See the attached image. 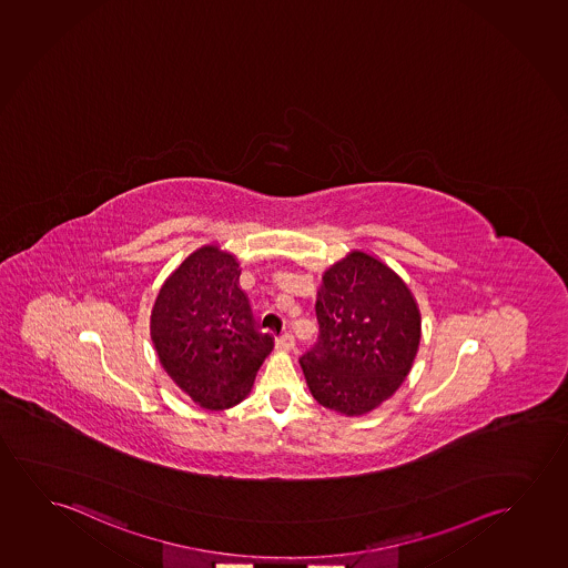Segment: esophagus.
<instances>
[{"mask_svg": "<svg viewBox=\"0 0 568 568\" xmlns=\"http://www.w3.org/2000/svg\"><path fill=\"white\" fill-rule=\"evenodd\" d=\"M275 344L280 349H293L295 347V336L291 334V332H285V334H281L277 339H275Z\"/></svg>", "mask_w": 568, "mask_h": 568, "instance_id": "esophagus-1", "label": "esophagus"}]
</instances>
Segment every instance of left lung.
I'll return each mask as SVG.
<instances>
[{
    "label": "left lung",
    "instance_id": "obj_1",
    "mask_svg": "<svg viewBox=\"0 0 568 568\" xmlns=\"http://www.w3.org/2000/svg\"><path fill=\"white\" fill-rule=\"evenodd\" d=\"M321 336L301 357L324 408L362 416L395 395L418 352L422 322L410 288L377 257L354 250L322 275Z\"/></svg>",
    "mask_w": 568,
    "mask_h": 568
}]
</instances>
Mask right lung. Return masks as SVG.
<instances>
[{"label": "right lung", "mask_w": 568, "mask_h": 568, "mask_svg": "<svg viewBox=\"0 0 568 568\" xmlns=\"http://www.w3.org/2000/svg\"><path fill=\"white\" fill-rule=\"evenodd\" d=\"M239 280L234 255L199 247L165 280L152 308L150 334L162 367L205 410L242 403L272 354L273 337L255 329Z\"/></svg>", "instance_id": "right-lung-1"}]
</instances>
